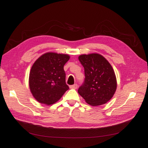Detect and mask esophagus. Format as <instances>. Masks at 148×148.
<instances>
[{
  "instance_id": "esophagus-1",
  "label": "esophagus",
  "mask_w": 148,
  "mask_h": 148,
  "mask_svg": "<svg viewBox=\"0 0 148 148\" xmlns=\"http://www.w3.org/2000/svg\"><path fill=\"white\" fill-rule=\"evenodd\" d=\"M77 87H78V85L77 84H73V85H72V86H70V88L71 89H77Z\"/></svg>"
}]
</instances>
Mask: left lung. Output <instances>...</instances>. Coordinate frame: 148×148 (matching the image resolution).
Returning a JSON list of instances; mask_svg holds the SVG:
<instances>
[{
	"label": "left lung",
	"mask_w": 148,
	"mask_h": 148,
	"mask_svg": "<svg viewBox=\"0 0 148 148\" xmlns=\"http://www.w3.org/2000/svg\"><path fill=\"white\" fill-rule=\"evenodd\" d=\"M78 60L84 68L85 79L78 92L92 106L105 104L117 88L114 71L107 60L98 53L81 55Z\"/></svg>",
	"instance_id": "1"
}]
</instances>
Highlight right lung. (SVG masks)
Returning <instances> with one entry per match:
<instances>
[{
	"label": "right lung",
	"instance_id": "obj_1",
	"mask_svg": "<svg viewBox=\"0 0 148 148\" xmlns=\"http://www.w3.org/2000/svg\"><path fill=\"white\" fill-rule=\"evenodd\" d=\"M69 59L67 54L48 52L35 61L29 74V87L38 102L52 105L69 89L64 70Z\"/></svg>",
	"mask_w": 148,
	"mask_h": 148
}]
</instances>
